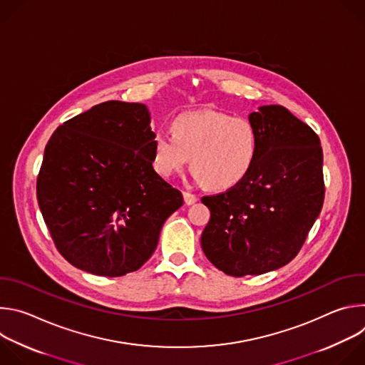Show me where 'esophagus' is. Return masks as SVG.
Here are the masks:
<instances>
[{
	"instance_id": "esophagus-1",
	"label": "esophagus",
	"mask_w": 365,
	"mask_h": 365,
	"mask_svg": "<svg viewBox=\"0 0 365 365\" xmlns=\"http://www.w3.org/2000/svg\"><path fill=\"white\" fill-rule=\"evenodd\" d=\"M183 199H185V203H186V205H193V203L197 200L196 195H193V193H190V192H183Z\"/></svg>"
}]
</instances>
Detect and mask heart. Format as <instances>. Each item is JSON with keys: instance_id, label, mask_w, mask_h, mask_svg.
Wrapping results in <instances>:
<instances>
[{"instance_id": "obj_1", "label": "heart", "mask_w": 365, "mask_h": 365, "mask_svg": "<svg viewBox=\"0 0 365 365\" xmlns=\"http://www.w3.org/2000/svg\"><path fill=\"white\" fill-rule=\"evenodd\" d=\"M169 130L155 133L153 163L169 178L190 166L196 178L211 189H230L252 169L258 154V135L248 118L221 113L183 114Z\"/></svg>"}]
</instances>
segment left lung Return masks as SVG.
Wrapping results in <instances>:
<instances>
[{
	"label": "left lung",
	"mask_w": 365,
	"mask_h": 365,
	"mask_svg": "<svg viewBox=\"0 0 365 365\" xmlns=\"http://www.w3.org/2000/svg\"><path fill=\"white\" fill-rule=\"evenodd\" d=\"M248 120L258 135L257 160L238 185L203 196L211 218L200 244L228 276L263 274L290 263L324 205V153L318 134L282 106Z\"/></svg>",
	"instance_id": "1"
}]
</instances>
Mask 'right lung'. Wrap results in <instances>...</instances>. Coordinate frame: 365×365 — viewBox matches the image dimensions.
I'll use <instances>...</instances> for the list:
<instances>
[{"instance_id": "obj_1", "label": "right lung", "mask_w": 365, "mask_h": 365, "mask_svg": "<svg viewBox=\"0 0 365 365\" xmlns=\"http://www.w3.org/2000/svg\"><path fill=\"white\" fill-rule=\"evenodd\" d=\"M150 114L143 103L107 101L56 128L37 176L43 220L65 259L120 277L154 252L182 192L153 169Z\"/></svg>"}]
</instances>
